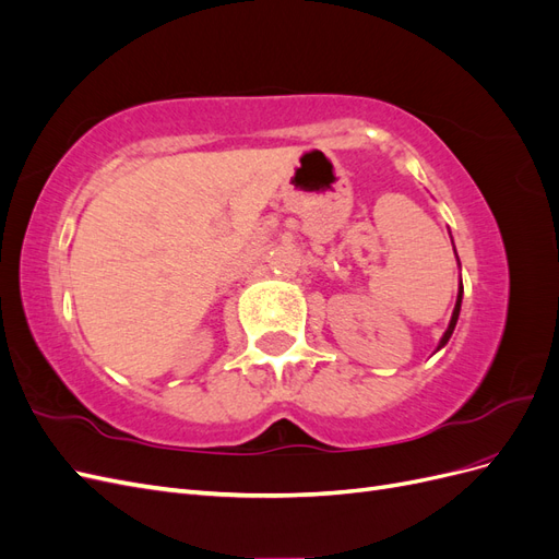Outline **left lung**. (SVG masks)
<instances>
[{
	"mask_svg": "<svg viewBox=\"0 0 559 559\" xmlns=\"http://www.w3.org/2000/svg\"><path fill=\"white\" fill-rule=\"evenodd\" d=\"M452 247H454V245H452ZM454 253H456V251H454ZM456 261H460V259H456ZM462 296H464V286H462V280H460V292H456V302H454V310H452V317H450V324H448V329H445V333H443V337H441V343H438L436 352L443 349V347L448 345V341H450V335H452V331H454V326H456V319H460Z\"/></svg>",
	"mask_w": 559,
	"mask_h": 559,
	"instance_id": "8db88e82",
	"label": "left lung"
}]
</instances>
